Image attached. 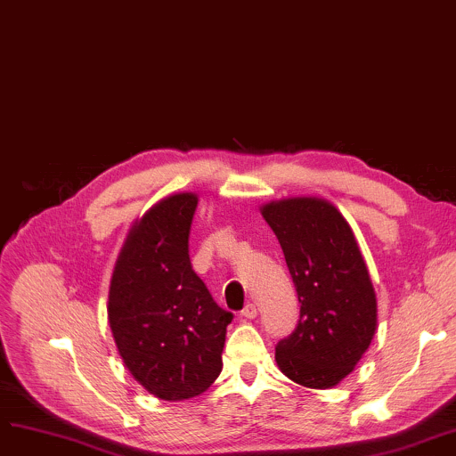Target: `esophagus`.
I'll return each instance as SVG.
<instances>
[{
    "instance_id": "esophagus-1",
    "label": "esophagus",
    "mask_w": 456,
    "mask_h": 456,
    "mask_svg": "<svg viewBox=\"0 0 456 456\" xmlns=\"http://www.w3.org/2000/svg\"><path fill=\"white\" fill-rule=\"evenodd\" d=\"M256 313H258V310H256V305H255V303H248V305L244 306V310H242V316H244V318L253 320V318L256 316Z\"/></svg>"
}]
</instances>
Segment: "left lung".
I'll use <instances>...</instances> for the list:
<instances>
[{
    "label": "left lung",
    "mask_w": 456,
    "mask_h": 456,
    "mask_svg": "<svg viewBox=\"0 0 456 456\" xmlns=\"http://www.w3.org/2000/svg\"><path fill=\"white\" fill-rule=\"evenodd\" d=\"M282 248L301 303L296 329L277 342L279 370L306 388H330L371 344L377 299L366 262L344 216L325 200L262 207Z\"/></svg>",
    "instance_id": "obj_1"
}]
</instances>
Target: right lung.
Here are the masks:
<instances>
[{"label":"right lung","instance_id":"1","mask_svg":"<svg viewBox=\"0 0 456 456\" xmlns=\"http://www.w3.org/2000/svg\"><path fill=\"white\" fill-rule=\"evenodd\" d=\"M194 194L155 205L133 227L109 292V323L124 364L150 394L181 401L222 371L232 313L216 305L190 265Z\"/></svg>","mask_w":456,"mask_h":456}]
</instances>
